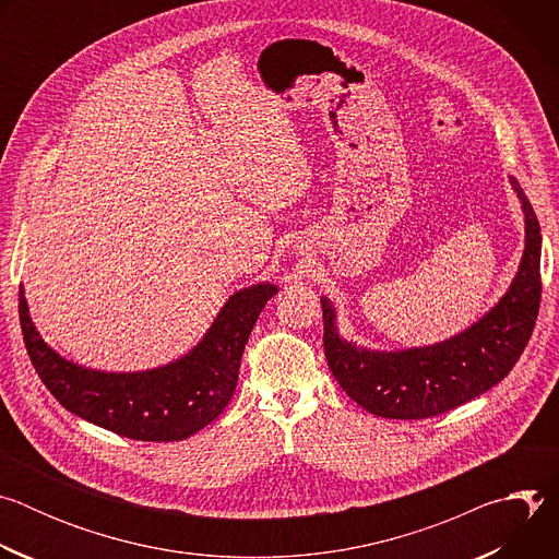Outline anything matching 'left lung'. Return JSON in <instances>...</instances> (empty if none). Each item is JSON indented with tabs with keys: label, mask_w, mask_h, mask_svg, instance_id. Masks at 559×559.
<instances>
[{
	"label": "left lung",
	"mask_w": 559,
	"mask_h": 559,
	"mask_svg": "<svg viewBox=\"0 0 559 559\" xmlns=\"http://www.w3.org/2000/svg\"><path fill=\"white\" fill-rule=\"evenodd\" d=\"M526 218V248L509 292L462 334L405 352H371L343 341L323 298L328 365L343 391L373 416L420 420L455 409L498 384L520 360L539 311L542 234L531 201L511 179Z\"/></svg>",
	"instance_id": "obj_1"
}]
</instances>
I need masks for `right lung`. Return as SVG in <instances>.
Listing matches in <instances>:
<instances>
[{"mask_svg": "<svg viewBox=\"0 0 559 559\" xmlns=\"http://www.w3.org/2000/svg\"><path fill=\"white\" fill-rule=\"evenodd\" d=\"M276 292L270 283L236 292L188 356L136 373L93 371L61 358L37 334L24 289L20 323L35 371L68 412L123 438L173 442L201 431L227 407L246 343Z\"/></svg>", "mask_w": 559, "mask_h": 559, "instance_id": "right-lung-1", "label": "right lung"}]
</instances>
